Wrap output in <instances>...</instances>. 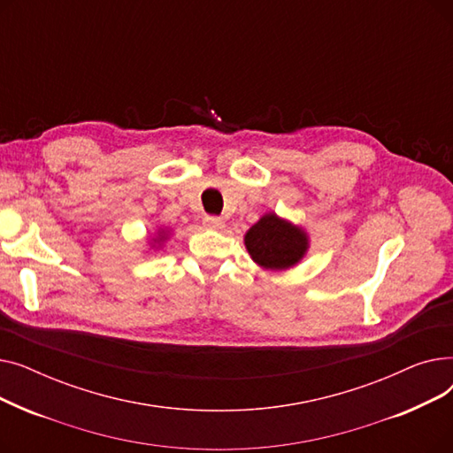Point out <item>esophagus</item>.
<instances>
[{"instance_id": "1", "label": "esophagus", "mask_w": 453, "mask_h": 453, "mask_svg": "<svg viewBox=\"0 0 453 453\" xmlns=\"http://www.w3.org/2000/svg\"><path fill=\"white\" fill-rule=\"evenodd\" d=\"M203 226L209 229H220L224 226V220L220 217H203Z\"/></svg>"}]
</instances>
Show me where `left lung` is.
<instances>
[{"label":"left lung","mask_w":453,"mask_h":453,"mask_svg":"<svg viewBox=\"0 0 453 453\" xmlns=\"http://www.w3.org/2000/svg\"><path fill=\"white\" fill-rule=\"evenodd\" d=\"M248 253L258 266L266 270H287L297 265L308 250V236L297 226L265 214L244 236Z\"/></svg>","instance_id":"8db88e82"}]
</instances>
